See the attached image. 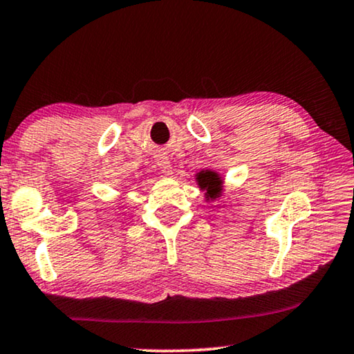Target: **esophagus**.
<instances>
[{
	"label": "esophagus",
	"instance_id": "34e87169",
	"mask_svg": "<svg viewBox=\"0 0 354 354\" xmlns=\"http://www.w3.org/2000/svg\"><path fill=\"white\" fill-rule=\"evenodd\" d=\"M158 166H160V169H161V172L165 174V176H172V172H174V167H172V165H171V160L167 158L166 155H160L158 156Z\"/></svg>",
	"mask_w": 354,
	"mask_h": 354
}]
</instances>
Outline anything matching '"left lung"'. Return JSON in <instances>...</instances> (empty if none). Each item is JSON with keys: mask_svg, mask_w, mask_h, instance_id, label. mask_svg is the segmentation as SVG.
Listing matches in <instances>:
<instances>
[{"mask_svg": "<svg viewBox=\"0 0 354 354\" xmlns=\"http://www.w3.org/2000/svg\"><path fill=\"white\" fill-rule=\"evenodd\" d=\"M223 180H225V178H223L218 172L212 169H204L196 174V183H198V187L203 189V192H205L204 196L207 203L221 198Z\"/></svg>", "mask_w": 354, "mask_h": 354, "instance_id": "8db88e82", "label": "left lung"}]
</instances>
